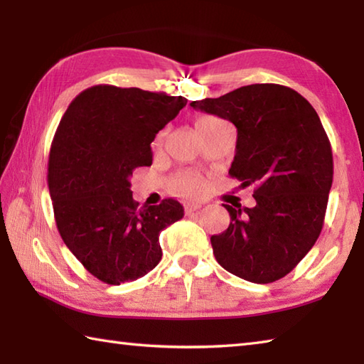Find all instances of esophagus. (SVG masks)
I'll list each match as a JSON object with an SVG mask.
<instances>
[{"label": "esophagus", "instance_id": "34e87169", "mask_svg": "<svg viewBox=\"0 0 364 364\" xmlns=\"http://www.w3.org/2000/svg\"><path fill=\"white\" fill-rule=\"evenodd\" d=\"M202 208V203H186L184 205V211L186 214H192L194 211H198Z\"/></svg>", "mask_w": 364, "mask_h": 364}]
</instances>
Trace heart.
<instances>
[{
	"label": "heart",
	"mask_w": 364,
	"mask_h": 364,
	"mask_svg": "<svg viewBox=\"0 0 364 364\" xmlns=\"http://www.w3.org/2000/svg\"><path fill=\"white\" fill-rule=\"evenodd\" d=\"M222 123L220 119L218 117H213V115H203V117L197 119L196 122V128L197 131H203L208 129L211 127H215ZM162 139H164V133H161L156 137V145L162 144ZM170 188L178 196H183V197H198L202 194L203 189H205V183L200 176L197 175H192V173H183V175H178L176 178L172 180V184H170Z\"/></svg>",
	"instance_id": "b5f03b06"
}]
</instances>
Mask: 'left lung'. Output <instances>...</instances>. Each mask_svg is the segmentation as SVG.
Returning <instances> with one entry per match:
<instances>
[{"label":"left lung","instance_id":"left-lung-1","mask_svg":"<svg viewBox=\"0 0 364 364\" xmlns=\"http://www.w3.org/2000/svg\"><path fill=\"white\" fill-rule=\"evenodd\" d=\"M191 106L236 127L228 173L255 186L253 208L223 205L231 222L211 236L215 259L247 282L280 280L311 250L326 218L333 154L318 112L280 84H250Z\"/></svg>","mask_w":364,"mask_h":364}]
</instances>
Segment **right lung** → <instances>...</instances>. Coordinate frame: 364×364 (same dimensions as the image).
Instances as JSON below:
<instances>
[{
	"mask_svg": "<svg viewBox=\"0 0 364 364\" xmlns=\"http://www.w3.org/2000/svg\"><path fill=\"white\" fill-rule=\"evenodd\" d=\"M188 100L109 84L76 97L48 158L54 219L65 245L98 280L120 284L158 266L159 233L184 215L173 198L139 206L129 178L151 166L150 144Z\"/></svg>",
	"mask_w": 364,
	"mask_h": 364,
	"instance_id": "obj_1",
	"label": "right lung"
}]
</instances>
